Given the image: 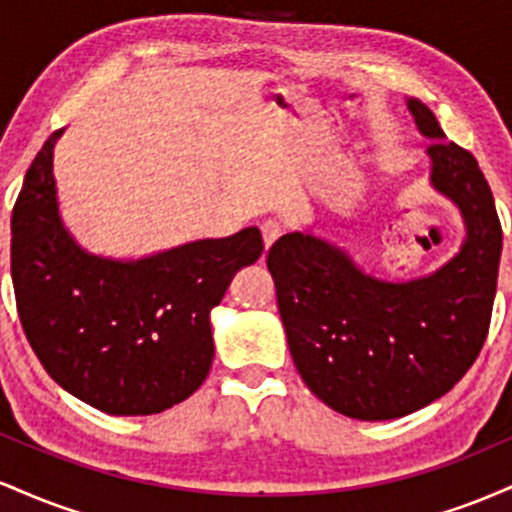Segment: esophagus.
<instances>
[{
    "label": "esophagus",
    "mask_w": 512,
    "mask_h": 512,
    "mask_svg": "<svg viewBox=\"0 0 512 512\" xmlns=\"http://www.w3.org/2000/svg\"><path fill=\"white\" fill-rule=\"evenodd\" d=\"M284 233V228H281L279 221H264L262 223V240H264V248H272L274 240Z\"/></svg>",
    "instance_id": "1"
}]
</instances>
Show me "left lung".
<instances>
[{
    "label": "left lung",
    "mask_w": 512,
    "mask_h": 512,
    "mask_svg": "<svg viewBox=\"0 0 512 512\" xmlns=\"http://www.w3.org/2000/svg\"><path fill=\"white\" fill-rule=\"evenodd\" d=\"M428 142L431 187L460 209L462 248L436 272L387 281L330 240L305 231L267 252L276 305L303 383L327 407L387 421L436 402L477 361L496 298L503 231L477 158L445 139L436 115L409 98Z\"/></svg>",
    "instance_id": "left-lung-1"
}]
</instances>
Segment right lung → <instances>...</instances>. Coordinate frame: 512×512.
Segmentation results:
<instances>
[{"mask_svg": "<svg viewBox=\"0 0 512 512\" xmlns=\"http://www.w3.org/2000/svg\"><path fill=\"white\" fill-rule=\"evenodd\" d=\"M50 134L11 214V279L23 332L69 395L113 416L170 409L214 361L211 308L260 260V228L178 245L142 260L91 255L62 223Z\"/></svg>", "mask_w": 512, "mask_h": 512, "instance_id": "1", "label": "right lung"}]
</instances>
